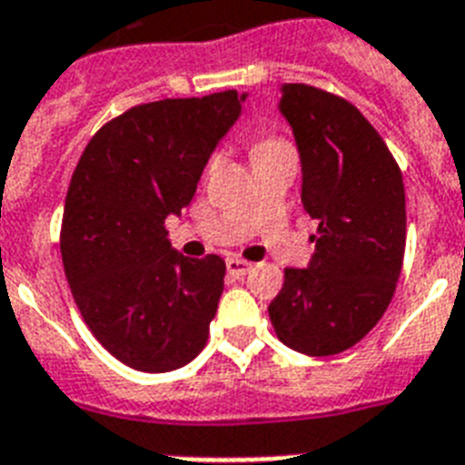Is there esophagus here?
<instances>
[{"label":"esophagus","mask_w":465,"mask_h":465,"mask_svg":"<svg viewBox=\"0 0 465 465\" xmlns=\"http://www.w3.org/2000/svg\"><path fill=\"white\" fill-rule=\"evenodd\" d=\"M225 269H228L230 276H244V273H250L252 271V263L250 262H242V259H237V256H230L228 262H225Z\"/></svg>","instance_id":"34e87169"}]
</instances>
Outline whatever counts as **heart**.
Here are the masks:
<instances>
[{
	"label": "heart",
	"instance_id": "heart-1",
	"mask_svg": "<svg viewBox=\"0 0 465 465\" xmlns=\"http://www.w3.org/2000/svg\"><path fill=\"white\" fill-rule=\"evenodd\" d=\"M288 151H292L285 141L276 139V136H263V139H259L252 146V158H263V155H273V153H288ZM215 163H218V153L211 155V161H209V168H213Z\"/></svg>",
	"mask_w": 465,
	"mask_h": 465
}]
</instances>
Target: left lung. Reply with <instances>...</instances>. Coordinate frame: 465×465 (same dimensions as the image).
<instances>
[{"label":"left lung","instance_id":"1","mask_svg":"<svg viewBox=\"0 0 465 465\" xmlns=\"http://www.w3.org/2000/svg\"><path fill=\"white\" fill-rule=\"evenodd\" d=\"M302 163V206L319 223L307 269H285L269 304L288 348L336 355L372 331L391 302L406 250L403 177L377 129L345 98L285 84L278 103Z\"/></svg>","mask_w":465,"mask_h":465}]
</instances>
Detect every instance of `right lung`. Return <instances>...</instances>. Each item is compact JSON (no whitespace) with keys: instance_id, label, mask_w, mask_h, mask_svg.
Returning a JSON list of instances; mask_svg holds the SVG:
<instances>
[{"instance_id":"1","label":"right lung","mask_w":465,"mask_h":465,"mask_svg":"<svg viewBox=\"0 0 465 465\" xmlns=\"http://www.w3.org/2000/svg\"><path fill=\"white\" fill-rule=\"evenodd\" d=\"M242 100L223 91L132 107L95 132L72 174L59 250L74 302L139 372L177 370L206 345L225 262L174 252L165 218L192 202Z\"/></svg>"}]
</instances>
